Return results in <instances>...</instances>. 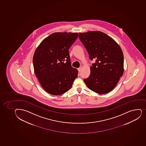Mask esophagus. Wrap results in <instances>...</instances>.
Wrapping results in <instances>:
<instances>
[{
  "label": "esophagus",
  "instance_id": "esophagus-1",
  "mask_svg": "<svg viewBox=\"0 0 146 146\" xmlns=\"http://www.w3.org/2000/svg\"><path fill=\"white\" fill-rule=\"evenodd\" d=\"M81 69H82V67H80V68H78V72H80L81 71Z\"/></svg>",
  "mask_w": 146,
  "mask_h": 146
}]
</instances>
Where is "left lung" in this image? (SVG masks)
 I'll use <instances>...</instances> for the list:
<instances>
[{
    "mask_svg": "<svg viewBox=\"0 0 146 146\" xmlns=\"http://www.w3.org/2000/svg\"><path fill=\"white\" fill-rule=\"evenodd\" d=\"M79 38L95 63L90 66V75L84 79L89 89L100 94L114 89L123 73V55L119 44L100 31L79 33Z\"/></svg>",
    "mask_w": 146,
    "mask_h": 146,
    "instance_id": "obj_1",
    "label": "left lung"
}]
</instances>
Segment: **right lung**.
<instances>
[{
    "label": "right lung",
    "instance_id": "add662e5",
    "mask_svg": "<svg viewBox=\"0 0 146 146\" xmlns=\"http://www.w3.org/2000/svg\"><path fill=\"white\" fill-rule=\"evenodd\" d=\"M77 33H54L45 38L33 56L35 74L50 94H63L71 89L78 71L71 65L69 48L78 38Z\"/></svg>",
    "mask_w": 146,
    "mask_h": 146
}]
</instances>
